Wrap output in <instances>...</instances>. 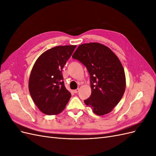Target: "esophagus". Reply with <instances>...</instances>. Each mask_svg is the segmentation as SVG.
Instances as JSON below:
<instances>
[{"mask_svg": "<svg viewBox=\"0 0 156 156\" xmlns=\"http://www.w3.org/2000/svg\"><path fill=\"white\" fill-rule=\"evenodd\" d=\"M73 92H74V93H75V94H77L78 92H79V88H77V89H75V90H73Z\"/></svg>", "mask_w": 156, "mask_h": 156, "instance_id": "34e87169", "label": "esophagus"}]
</instances>
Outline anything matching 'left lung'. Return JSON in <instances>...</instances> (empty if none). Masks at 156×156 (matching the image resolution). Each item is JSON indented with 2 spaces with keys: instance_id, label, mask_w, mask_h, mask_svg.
Masks as SVG:
<instances>
[{
  "instance_id": "1",
  "label": "left lung",
  "mask_w": 156,
  "mask_h": 156,
  "mask_svg": "<svg viewBox=\"0 0 156 156\" xmlns=\"http://www.w3.org/2000/svg\"><path fill=\"white\" fill-rule=\"evenodd\" d=\"M72 58L85 66L90 75L92 93L84 103L98 116L111 112L126 86L124 69L118 56L108 47L93 42L80 45Z\"/></svg>"
}]
</instances>
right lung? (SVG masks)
Returning <instances> with one entry per match:
<instances>
[{
    "label": "right lung",
    "mask_w": 156,
    "mask_h": 156,
    "mask_svg": "<svg viewBox=\"0 0 156 156\" xmlns=\"http://www.w3.org/2000/svg\"><path fill=\"white\" fill-rule=\"evenodd\" d=\"M76 46L60 45L47 50L33 66L29 92L35 105L45 115L59 114L72 96L64 86L62 69Z\"/></svg>",
    "instance_id": "right-lung-1"
}]
</instances>
